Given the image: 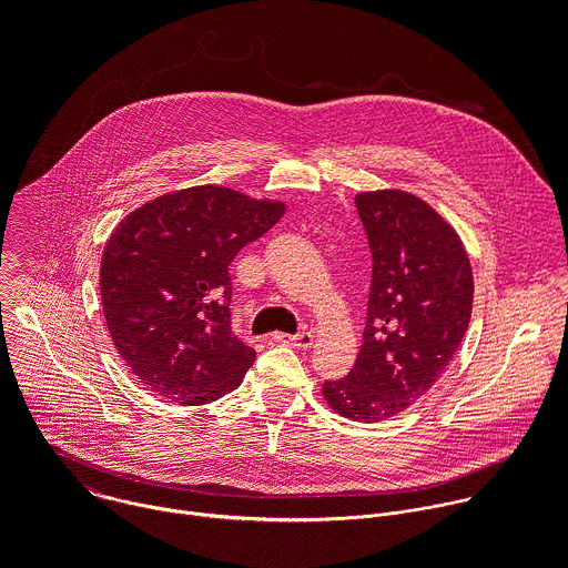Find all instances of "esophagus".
I'll return each instance as SVG.
<instances>
[{
	"instance_id": "34e87169",
	"label": "esophagus",
	"mask_w": 568,
	"mask_h": 568,
	"mask_svg": "<svg viewBox=\"0 0 568 568\" xmlns=\"http://www.w3.org/2000/svg\"><path fill=\"white\" fill-rule=\"evenodd\" d=\"M278 344H287V346H294V348H310L312 346V333H307V331H303V333H298V335H276L274 337Z\"/></svg>"
}]
</instances>
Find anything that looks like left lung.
<instances>
[{
	"label": "left lung",
	"instance_id": "left-lung-1",
	"mask_svg": "<svg viewBox=\"0 0 568 568\" xmlns=\"http://www.w3.org/2000/svg\"><path fill=\"white\" fill-rule=\"evenodd\" d=\"M373 256L362 351L351 373L323 382L326 402L359 423L420 399L456 355L471 316L474 278L456 231L402 191L355 200Z\"/></svg>",
	"mask_w": 568,
	"mask_h": 568
}]
</instances>
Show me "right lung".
<instances>
[{
  "label": "right lung",
  "instance_id": "obj_1",
  "mask_svg": "<svg viewBox=\"0 0 568 568\" xmlns=\"http://www.w3.org/2000/svg\"><path fill=\"white\" fill-rule=\"evenodd\" d=\"M285 213L222 186L161 195L110 235L101 298L132 375L180 404H209L240 386L256 351L231 331L229 265Z\"/></svg>",
  "mask_w": 568,
  "mask_h": 568
}]
</instances>
